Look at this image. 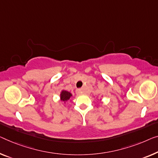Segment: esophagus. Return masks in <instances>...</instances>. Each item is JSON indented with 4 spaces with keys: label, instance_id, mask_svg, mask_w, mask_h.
Listing matches in <instances>:
<instances>
[{
    "label": "esophagus",
    "instance_id": "obj_1",
    "mask_svg": "<svg viewBox=\"0 0 158 158\" xmlns=\"http://www.w3.org/2000/svg\"><path fill=\"white\" fill-rule=\"evenodd\" d=\"M76 93L77 94H78V95H80V94H83V91H82L81 89H78L76 90Z\"/></svg>",
    "mask_w": 158,
    "mask_h": 158
}]
</instances>
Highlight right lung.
<instances>
[{"label":"right lung","instance_id":"1","mask_svg":"<svg viewBox=\"0 0 158 158\" xmlns=\"http://www.w3.org/2000/svg\"><path fill=\"white\" fill-rule=\"evenodd\" d=\"M60 96L61 101L64 102V103H65L66 102H67L68 100L70 99V98L72 96V94L66 90H62L60 92Z\"/></svg>","mask_w":158,"mask_h":158}]
</instances>
